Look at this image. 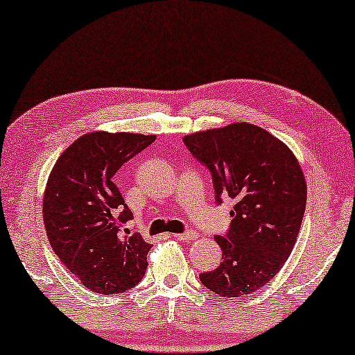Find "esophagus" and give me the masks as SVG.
<instances>
[{
    "label": "esophagus",
    "mask_w": 355,
    "mask_h": 355,
    "mask_svg": "<svg viewBox=\"0 0 355 355\" xmlns=\"http://www.w3.org/2000/svg\"><path fill=\"white\" fill-rule=\"evenodd\" d=\"M177 239H180V241H193V239L198 238V233L196 232H191V230H188V232L184 233H177L173 234Z\"/></svg>",
    "instance_id": "1"
}]
</instances>
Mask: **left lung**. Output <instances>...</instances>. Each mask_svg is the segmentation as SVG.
<instances>
[{
	"instance_id": "1",
	"label": "left lung",
	"mask_w": 355,
	"mask_h": 355,
	"mask_svg": "<svg viewBox=\"0 0 355 355\" xmlns=\"http://www.w3.org/2000/svg\"><path fill=\"white\" fill-rule=\"evenodd\" d=\"M211 171L217 202L234 199L225 236H216L222 263L199 279L223 297L248 296L282 270L301 230L307 184L296 156L282 139L248 122L183 138Z\"/></svg>"
}]
</instances>
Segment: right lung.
Here are the masks:
<instances>
[{"mask_svg": "<svg viewBox=\"0 0 355 355\" xmlns=\"http://www.w3.org/2000/svg\"><path fill=\"white\" fill-rule=\"evenodd\" d=\"M156 137L89 132L54 164L43 196V222L53 251L83 286L119 294L137 286L151 249L141 234L122 230L133 218L114 175Z\"/></svg>", "mask_w": 355, "mask_h": 355, "instance_id": "right-lung-1", "label": "right lung"}]
</instances>
